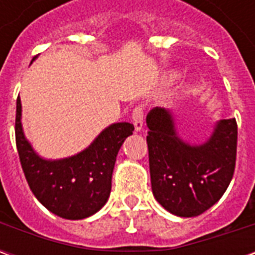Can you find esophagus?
I'll list each match as a JSON object with an SVG mask.
<instances>
[{"mask_svg":"<svg viewBox=\"0 0 255 255\" xmlns=\"http://www.w3.org/2000/svg\"><path fill=\"white\" fill-rule=\"evenodd\" d=\"M143 115H144V109L142 105H138L133 108L132 111V123L135 126V129L136 131H140L142 127H143Z\"/></svg>","mask_w":255,"mask_h":255,"instance_id":"1","label":"esophagus"}]
</instances>
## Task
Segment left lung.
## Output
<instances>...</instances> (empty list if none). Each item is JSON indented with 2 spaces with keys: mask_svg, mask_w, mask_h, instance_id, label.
Listing matches in <instances>:
<instances>
[{
  "mask_svg": "<svg viewBox=\"0 0 255 255\" xmlns=\"http://www.w3.org/2000/svg\"><path fill=\"white\" fill-rule=\"evenodd\" d=\"M151 190L172 214L194 217L223 197L234 176L238 124L221 120L206 143L191 146L177 136L171 113L155 108L146 117Z\"/></svg>",
  "mask_w": 255,
  "mask_h": 255,
  "instance_id": "left-lung-1",
  "label": "left lung"
}]
</instances>
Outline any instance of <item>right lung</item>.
Returning a JSON list of instances; mask_svg holds the SVG:
<instances>
[{
	"instance_id": "add662e5",
	"label": "right lung",
	"mask_w": 255,
	"mask_h": 255,
	"mask_svg": "<svg viewBox=\"0 0 255 255\" xmlns=\"http://www.w3.org/2000/svg\"><path fill=\"white\" fill-rule=\"evenodd\" d=\"M21 102H16L14 135L20 164L36 199L52 213L82 220L97 213L108 201L112 173L124 139L133 131L129 123H116L104 129L82 153L57 161L41 158L24 138Z\"/></svg>"
}]
</instances>
